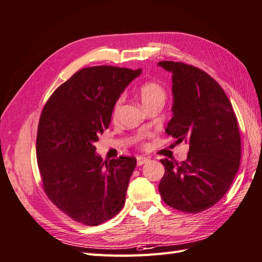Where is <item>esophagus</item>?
<instances>
[{
    "label": "esophagus",
    "instance_id": "34e87169",
    "mask_svg": "<svg viewBox=\"0 0 262 262\" xmlns=\"http://www.w3.org/2000/svg\"><path fill=\"white\" fill-rule=\"evenodd\" d=\"M148 161L147 157H144V156H137V165L138 166H142L144 164Z\"/></svg>",
    "mask_w": 262,
    "mask_h": 262
}]
</instances>
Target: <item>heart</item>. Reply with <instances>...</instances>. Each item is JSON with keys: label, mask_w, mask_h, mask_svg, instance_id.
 <instances>
[{"label": "heart", "mask_w": 262, "mask_h": 262, "mask_svg": "<svg viewBox=\"0 0 262 262\" xmlns=\"http://www.w3.org/2000/svg\"><path fill=\"white\" fill-rule=\"evenodd\" d=\"M139 98H141L143 105L147 108L155 103H162L164 105L167 98L166 90L164 89L160 83L154 81L145 82L143 86L139 88ZM121 105V99H118L115 102L113 108V116L115 117L117 115Z\"/></svg>", "instance_id": "1"}]
</instances>
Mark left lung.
<instances>
[{"label": "left lung", "instance_id": "8db88e82", "mask_svg": "<svg viewBox=\"0 0 262 262\" xmlns=\"http://www.w3.org/2000/svg\"><path fill=\"white\" fill-rule=\"evenodd\" d=\"M172 72L173 117L166 134L190 145L187 159L161 160L165 174L159 190L164 202L185 213L216 204L232 184L241 159V139L232 105L213 78L196 67L161 61Z\"/></svg>", "mask_w": 262, "mask_h": 262}]
</instances>
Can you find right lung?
Here are the masks:
<instances>
[{
    "label": "right lung",
    "instance_id": "right-lung-1",
    "mask_svg": "<svg viewBox=\"0 0 262 262\" xmlns=\"http://www.w3.org/2000/svg\"><path fill=\"white\" fill-rule=\"evenodd\" d=\"M141 74L113 66L81 69L54 90L42 111L36 136L42 184L72 220L98 226L124 206L136 159L102 162L94 144L111 124L115 102Z\"/></svg>",
    "mask_w": 262,
    "mask_h": 262
}]
</instances>
